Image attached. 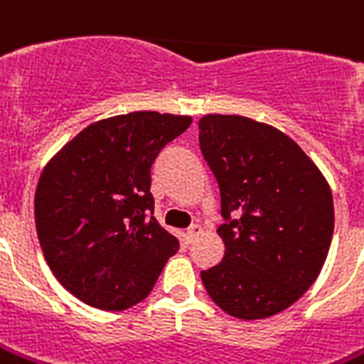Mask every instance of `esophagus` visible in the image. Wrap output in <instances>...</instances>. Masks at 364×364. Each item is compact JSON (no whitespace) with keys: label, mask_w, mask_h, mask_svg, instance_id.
<instances>
[{"label":"esophagus","mask_w":364,"mask_h":364,"mask_svg":"<svg viewBox=\"0 0 364 364\" xmlns=\"http://www.w3.org/2000/svg\"><path fill=\"white\" fill-rule=\"evenodd\" d=\"M201 231H203V229L199 227V225H191V227L187 229V233H185L187 241H189V243H193V241H195V239H197V237L201 235Z\"/></svg>","instance_id":"obj_1"}]
</instances>
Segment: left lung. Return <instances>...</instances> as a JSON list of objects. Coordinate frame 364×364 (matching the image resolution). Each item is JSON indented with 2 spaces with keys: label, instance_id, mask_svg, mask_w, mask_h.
I'll use <instances>...</instances> for the list:
<instances>
[{
  "label": "left lung",
  "instance_id": "left-lung-1",
  "mask_svg": "<svg viewBox=\"0 0 364 364\" xmlns=\"http://www.w3.org/2000/svg\"><path fill=\"white\" fill-rule=\"evenodd\" d=\"M199 147L221 191L225 243L201 271L231 317L277 315L305 295L327 259L335 209L327 179L283 131L241 115H205Z\"/></svg>",
  "mask_w": 364,
  "mask_h": 364
}]
</instances>
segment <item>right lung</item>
<instances>
[{
	"instance_id": "add662e5",
	"label": "right lung",
	"mask_w": 364,
	"mask_h": 364,
	"mask_svg": "<svg viewBox=\"0 0 364 364\" xmlns=\"http://www.w3.org/2000/svg\"><path fill=\"white\" fill-rule=\"evenodd\" d=\"M191 125L135 111L91 123L47 163L36 227L47 265L85 305L123 311L149 295L179 241L153 217L151 165Z\"/></svg>"
}]
</instances>
